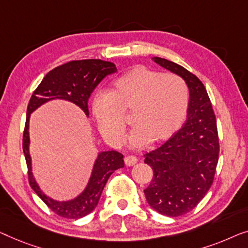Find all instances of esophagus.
<instances>
[{"instance_id": "1", "label": "esophagus", "mask_w": 248, "mask_h": 248, "mask_svg": "<svg viewBox=\"0 0 248 248\" xmlns=\"http://www.w3.org/2000/svg\"><path fill=\"white\" fill-rule=\"evenodd\" d=\"M124 160L125 165H127V166H132V165H135L136 163H137V157H136V156L129 155V156H125Z\"/></svg>"}]
</instances>
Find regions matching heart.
Wrapping results in <instances>:
<instances>
[{
  "mask_svg": "<svg viewBox=\"0 0 248 248\" xmlns=\"http://www.w3.org/2000/svg\"><path fill=\"white\" fill-rule=\"evenodd\" d=\"M189 92L183 79L136 66L113 82L109 93L94 97L92 112L103 138L111 145L123 144L127 119L131 114L134 146L163 144L173 137L186 120Z\"/></svg>",
  "mask_w": 248,
  "mask_h": 248,
  "instance_id": "1",
  "label": "heart"
}]
</instances>
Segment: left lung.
I'll return each instance as SVG.
<instances>
[{"label": "left lung", "instance_id": "8db88e82", "mask_svg": "<svg viewBox=\"0 0 248 248\" xmlns=\"http://www.w3.org/2000/svg\"><path fill=\"white\" fill-rule=\"evenodd\" d=\"M155 62L186 81L190 100L182 128L160 147L144 155L154 173L144 192L154 210L179 217L197 207L214 183L219 159L218 129L203 83L175 62L159 57Z\"/></svg>", "mask_w": 248, "mask_h": 248}]
</instances>
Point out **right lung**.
I'll return each mask as SVG.
<instances>
[{
    "instance_id": "right-lung-1",
    "label": "right lung",
    "mask_w": 248,
    "mask_h": 248,
    "mask_svg": "<svg viewBox=\"0 0 248 248\" xmlns=\"http://www.w3.org/2000/svg\"><path fill=\"white\" fill-rule=\"evenodd\" d=\"M114 72H117V67L113 62L101 61V59L67 62L47 73L38 88L33 91L28 104L22 139V148L28 167V180L30 186L46 203L47 207L62 218L78 219L89 215L95 209L104 186L111 174L124 166V155L116 151L100 153L94 165L90 183L84 192L72 201H55L41 192L31 173L29 131H28L30 113L51 99H64L75 103L84 111L86 116H89L88 100L91 93L107 75Z\"/></svg>"
}]
</instances>
